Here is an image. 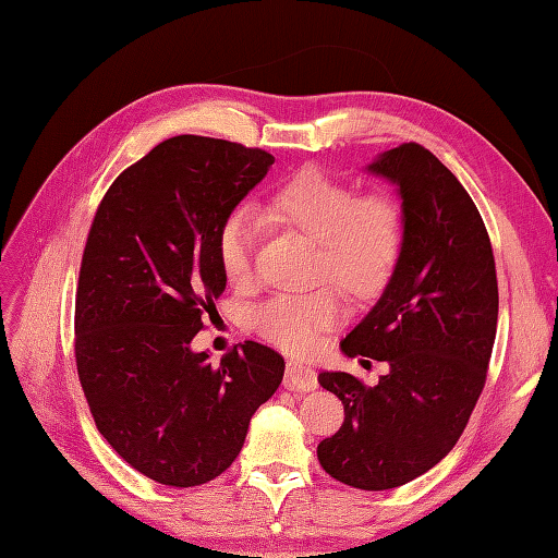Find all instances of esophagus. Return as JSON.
<instances>
[{
	"label": "esophagus",
	"instance_id": "34e87169",
	"mask_svg": "<svg viewBox=\"0 0 558 558\" xmlns=\"http://www.w3.org/2000/svg\"><path fill=\"white\" fill-rule=\"evenodd\" d=\"M283 386L289 388V391H316L318 379H316V373L310 365H302L298 361H289V365H286Z\"/></svg>",
	"mask_w": 558,
	"mask_h": 558
}]
</instances>
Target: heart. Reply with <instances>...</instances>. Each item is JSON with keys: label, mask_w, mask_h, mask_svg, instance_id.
<instances>
[{"label": "heart", "mask_w": 558, "mask_h": 558, "mask_svg": "<svg viewBox=\"0 0 558 558\" xmlns=\"http://www.w3.org/2000/svg\"><path fill=\"white\" fill-rule=\"evenodd\" d=\"M267 211L318 244V277H330L356 295L379 291L398 263L402 216L398 202L384 191L356 193L347 181L305 167L277 185ZM216 258L230 283L248 281L253 226L244 211L230 214L218 228ZM344 314L342 295L332 286H320L267 300L253 314V328L265 340L302 356L316 351Z\"/></svg>", "instance_id": "heart-1"}]
</instances>
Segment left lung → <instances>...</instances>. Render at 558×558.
I'll use <instances>...</instances> for the list:
<instances>
[{"mask_svg":"<svg viewBox=\"0 0 558 558\" xmlns=\"http://www.w3.org/2000/svg\"><path fill=\"white\" fill-rule=\"evenodd\" d=\"M367 172L396 183L402 199L400 256L340 349L386 361L388 373L377 386L318 375L342 400L344 424L316 453L337 482L384 492L424 475L459 442L492 361L498 281L475 202L428 148L400 144Z\"/></svg>","mask_w":558,"mask_h":558,"instance_id":"8db88e82","label":"left lung"}]
</instances>
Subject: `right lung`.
Masks as SVG:
<instances>
[{
	"label": "right lung",
	"mask_w": 558,
	"mask_h": 558,
	"mask_svg": "<svg viewBox=\"0 0 558 558\" xmlns=\"http://www.w3.org/2000/svg\"><path fill=\"white\" fill-rule=\"evenodd\" d=\"M272 162L260 148L179 134L130 165L97 207L76 289V369L97 430L158 484L226 472L283 379V359L258 342L218 365L191 349L226 291L218 228Z\"/></svg>",
	"instance_id": "1"
}]
</instances>
